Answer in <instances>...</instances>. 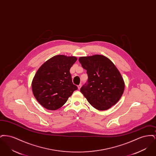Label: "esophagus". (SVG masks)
I'll return each instance as SVG.
<instances>
[{
    "label": "esophagus",
    "mask_w": 156,
    "mask_h": 156,
    "mask_svg": "<svg viewBox=\"0 0 156 156\" xmlns=\"http://www.w3.org/2000/svg\"><path fill=\"white\" fill-rule=\"evenodd\" d=\"M82 87V85L81 84H80L79 85H78V89H80V88H81Z\"/></svg>",
    "instance_id": "obj_1"
}]
</instances>
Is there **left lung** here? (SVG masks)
I'll use <instances>...</instances> for the list:
<instances>
[{
	"mask_svg": "<svg viewBox=\"0 0 156 156\" xmlns=\"http://www.w3.org/2000/svg\"><path fill=\"white\" fill-rule=\"evenodd\" d=\"M87 70L88 81L80 91L94 108L99 111L109 109L122 97L125 83L117 68L111 61L101 55L79 58Z\"/></svg>",
	"mask_w": 156,
	"mask_h": 156,
	"instance_id": "obj_1",
	"label": "left lung"
}]
</instances>
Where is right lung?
I'll return each instance as SVG.
<instances>
[{
	"instance_id": "1",
	"label": "right lung",
	"mask_w": 156,
	"mask_h": 156,
	"mask_svg": "<svg viewBox=\"0 0 156 156\" xmlns=\"http://www.w3.org/2000/svg\"><path fill=\"white\" fill-rule=\"evenodd\" d=\"M76 60L75 57L58 55L38 69L32 82V90L37 101L45 109H59L78 89L69 72Z\"/></svg>"
}]
</instances>
